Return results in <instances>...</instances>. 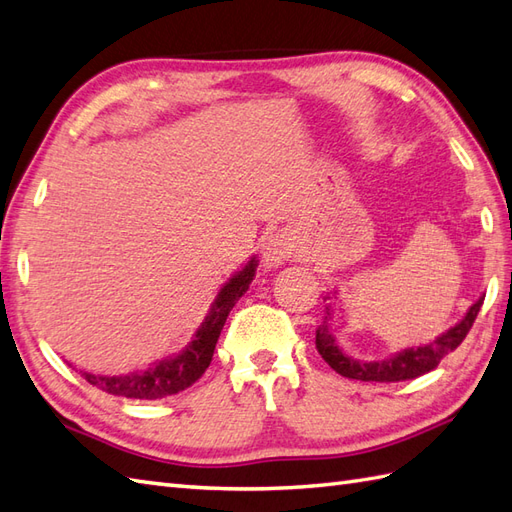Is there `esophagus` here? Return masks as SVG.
I'll return each instance as SVG.
<instances>
[{"mask_svg":"<svg viewBox=\"0 0 512 512\" xmlns=\"http://www.w3.org/2000/svg\"><path fill=\"white\" fill-rule=\"evenodd\" d=\"M294 253V242L288 235H272L264 244V264L268 268H277L285 264Z\"/></svg>","mask_w":512,"mask_h":512,"instance_id":"34e87169","label":"esophagus"}]
</instances>
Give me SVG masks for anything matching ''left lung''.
Wrapping results in <instances>:
<instances>
[{
	"mask_svg": "<svg viewBox=\"0 0 512 512\" xmlns=\"http://www.w3.org/2000/svg\"><path fill=\"white\" fill-rule=\"evenodd\" d=\"M336 294L338 292L327 296V299H336ZM482 303H484V296L469 307V312L458 325L447 329L445 334L438 336L434 342L421 344V347L403 349L395 355H390L388 360H379V362L355 360L338 347V342L329 329L331 305H327V316L323 320V325L316 329V349L320 355H323V360L342 377L360 379V382H406V379H414L419 375L430 373L447 353L454 351L458 344L467 338Z\"/></svg>",
	"mask_w": 512,
	"mask_h": 512,
	"instance_id": "8db88e82",
	"label": "left lung"
}]
</instances>
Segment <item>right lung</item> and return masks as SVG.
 I'll use <instances>...</instances> for the list:
<instances>
[{
	"label": "right lung",
	"mask_w": 512,
	"mask_h": 512,
	"mask_svg": "<svg viewBox=\"0 0 512 512\" xmlns=\"http://www.w3.org/2000/svg\"><path fill=\"white\" fill-rule=\"evenodd\" d=\"M257 270V259L253 257L248 264L235 272V275L222 285L216 301H213L209 314L202 320V325L194 334V340L187 347L165 358L157 364L148 366L146 371L128 373V375H93L82 373V377L95 388H100L109 395L126 397V399H161L168 395H176L185 388L192 386L196 379L202 377L211 364L216 342L220 331L227 323V316L233 310V305L242 299V294L248 290Z\"/></svg>",
	"instance_id": "add662e5"
}]
</instances>
